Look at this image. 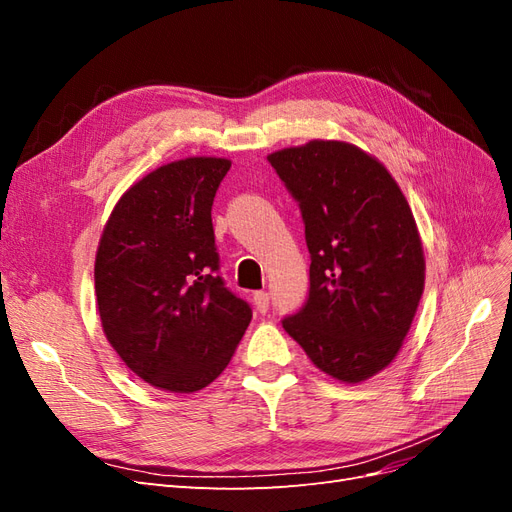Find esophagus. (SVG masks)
I'll list each match as a JSON object with an SVG mask.
<instances>
[{
  "mask_svg": "<svg viewBox=\"0 0 512 512\" xmlns=\"http://www.w3.org/2000/svg\"><path fill=\"white\" fill-rule=\"evenodd\" d=\"M269 301H271L269 292H256V294H254V305H256V309H258L260 314H267V309H269Z\"/></svg>",
  "mask_w": 512,
  "mask_h": 512,
  "instance_id": "34e87169",
  "label": "esophagus"
}]
</instances>
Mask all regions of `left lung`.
I'll list each match as a JSON object with an SVG mask.
<instances>
[{
	"instance_id": "8db88e82",
	"label": "left lung",
	"mask_w": 512,
	"mask_h": 512,
	"mask_svg": "<svg viewBox=\"0 0 512 512\" xmlns=\"http://www.w3.org/2000/svg\"><path fill=\"white\" fill-rule=\"evenodd\" d=\"M267 160L305 224L309 297L282 320L324 374L363 382L389 367L425 288L412 209L384 164L344 141H309Z\"/></svg>"
}]
</instances>
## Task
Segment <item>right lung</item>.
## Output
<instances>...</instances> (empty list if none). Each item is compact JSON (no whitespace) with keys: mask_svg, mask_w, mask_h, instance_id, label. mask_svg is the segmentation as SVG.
<instances>
[{"mask_svg":"<svg viewBox=\"0 0 512 512\" xmlns=\"http://www.w3.org/2000/svg\"><path fill=\"white\" fill-rule=\"evenodd\" d=\"M226 158H185L138 179L111 211L96 252L108 344L138 378L194 393L218 378L252 320L220 277L211 207Z\"/></svg>","mask_w":512,"mask_h":512,"instance_id":"1","label":"right lung"}]
</instances>
